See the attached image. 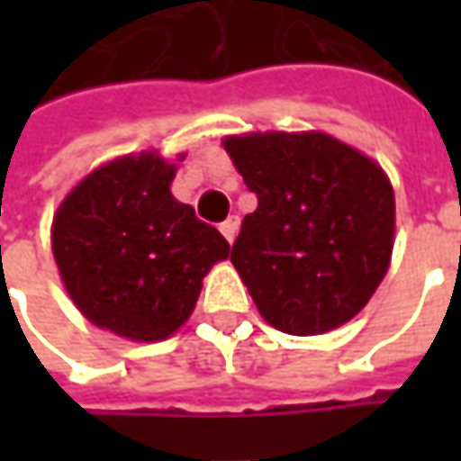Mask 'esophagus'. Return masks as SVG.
<instances>
[{
  "mask_svg": "<svg viewBox=\"0 0 461 461\" xmlns=\"http://www.w3.org/2000/svg\"><path fill=\"white\" fill-rule=\"evenodd\" d=\"M221 233L225 236V240H228V243H233V240H236V236H239V218L233 215V218H228V221L222 222Z\"/></svg>",
  "mask_w": 461,
  "mask_h": 461,
  "instance_id": "esophagus-1",
  "label": "esophagus"
}]
</instances>
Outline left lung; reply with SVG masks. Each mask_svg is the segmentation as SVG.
<instances>
[{"instance_id": "8db88e82", "label": "left lung", "mask_w": 461, "mask_h": 461, "mask_svg": "<svg viewBox=\"0 0 461 461\" xmlns=\"http://www.w3.org/2000/svg\"><path fill=\"white\" fill-rule=\"evenodd\" d=\"M222 149L258 197L230 261L261 318L290 336L348 323L393 261L395 192L384 168L323 131L225 135Z\"/></svg>"}]
</instances>
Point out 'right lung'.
Segmentation results:
<instances>
[{
  "label": "right lung",
  "mask_w": 461,
  "mask_h": 461,
  "mask_svg": "<svg viewBox=\"0 0 461 461\" xmlns=\"http://www.w3.org/2000/svg\"><path fill=\"white\" fill-rule=\"evenodd\" d=\"M185 156L140 151L104 161L53 215L50 249L71 303L128 341L174 336L194 312L207 272L230 254L228 240L171 194Z\"/></svg>",
  "instance_id": "add662e5"
}]
</instances>
